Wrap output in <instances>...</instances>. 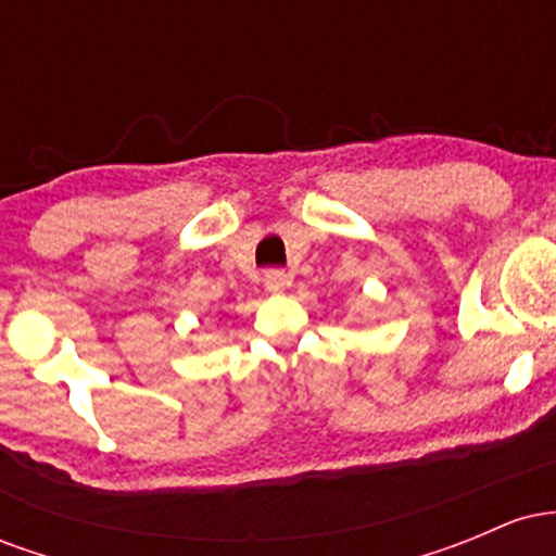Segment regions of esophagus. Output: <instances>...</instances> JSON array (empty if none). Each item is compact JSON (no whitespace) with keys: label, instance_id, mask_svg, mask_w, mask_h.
I'll use <instances>...</instances> for the list:
<instances>
[{"label":"esophagus","instance_id":"obj_1","mask_svg":"<svg viewBox=\"0 0 556 556\" xmlns=\"http://www.w3.org/2000/svg\"><path fill=\"white\" fill-rule=\"evenodd\" d=\"M264 285L269 292H282L287 285H290V274L282 269H269L264 274Z\"/></svg>","mask_w":556,"mask_h":556}]
</instances>
